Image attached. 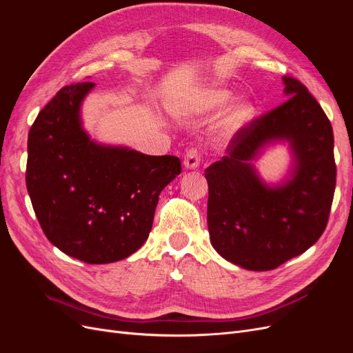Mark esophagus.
I'll list each match as a JSON object with an SVG mask.
<instances>
[{"instance_id":"34e87169","label":"esophagus","mask_w":353,"mask_h":353,"mask_svg":"<svg viewBox=\"0 0 353 353\" xmlns=\"http://www.w3.org/2000/svg\"><path fill=\"white\" fill-rule=\"evenodd\" d=\"M184 165L187 169H196L200 165V152L197 147L190 148V150L184 156Z\"/></svg>"}]
</instances>
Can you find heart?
<instances>
[{
    "label": "heart",
    "mask_w": 353,
    "mask_h": 353,
    "mask_svg": "<svg viewBox=\"0 0 353 353\" xmlns=\"http://www.w3.org/2000/svg\"><path fill=\"white\" fill-rule=\"evenodd\" d=\"M232 100V94L227 90H209L205 92V105L208 109H221L223 105H227ZM253 116V108L245 101H240L234 104L232 108L227 112V114L222 117V121L218 126V140L225 141L232 138L239 131L252 121Z\"/></svg>",
    "instance_id": "b5f03b06"
}]
</instances>
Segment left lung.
<instances>
[{"label":"left lung","mask_w":353,"mask_h":353,"mask_svg":"<svg viewBox=\"0 0 353 353\" xmlns=\"http://www.w3.org/2000/svg\"><path fill=\"white\" fill-rule=\"evenodd\" d=\"M287 100L232 137L228 156L205 170L208 227L215 250L250 271L279 268L323 236L336 188L334 137L314 95L284 77ZM287 141L294 154L291 178L265 185L251 165L261 148Z\"/></svg>","instance_id":"left-lung-1"}]
</instances>
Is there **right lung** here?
I'll use <instances>...</instances> for the list:
<instances>
[{"label": "right lung", "instance_id": "obj_1", "mask_svg": "<svg viewBox=\"0 0 353 353\" xmlns=\"http://www.w3.org/2000/svg\"><path fill=\"white\" fill-rule=\"evenodd\" d=\"M92 88V82L66 85L38 113L28 137L26 188L59 250L110 263L148 239L160 191L181 174V160L92 141L81 122Z\"/></svg>", "mask_w": 353, "mask_h": 353}]
</instances>
